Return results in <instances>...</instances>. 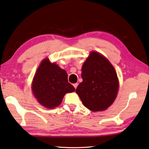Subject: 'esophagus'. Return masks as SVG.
Listing matches in <instances>:
<instances>
[{
    "label": "esophagus",
    "instance_id": "34e87169",
    "mask_svg": "<svg viewBox=\"0 0 149 149\" xmlns=\"http://www.w3.org/2000/svg\"><path fill=\"white\" fill-rule=\"evenodd\" d=\"M77 85H78V84H77V83H74V85H73V86H74V88H77Z\"/></svg>",
    "mask_w": 149,
    "mask_h": 149
}]
</instances>
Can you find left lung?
Listing matches in <instances>:
<instances>
[{
    "label": "left lung",
    "instance_id": "8db88e82",
    "mask_svg": "<svg viewBox=\"0 0 149 149\" xmlns=\"http://www.w3.org/2000/svg\"><path fill=\"white\" fill-rule=\"evenodd\" d=\"M81 70L83 81L75 92L89 110H105L115 101L119 87L114 67L104 56L92 51Z\"/></svg>",
    "mask_w": 149,
    "mask_h": 149
}]
</instances>
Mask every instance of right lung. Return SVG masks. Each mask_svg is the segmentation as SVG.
<instances>
[{"mask_svg": "<svg viewBox=\"0 0 149 149\" xmlns=\"http://www.w3.org/2000/svg\"><path fill=\"white\" fill-rule=\"evenodd\" d=\"M32 90L40 104L53 109L61 104L66 93L74 92L75 88L68 83L65 70L45 58L35 74Z\"/></svg>", "mask_w": 149, "mask_h": 149, "instance_id": "obj_1", "label": "right lung"}]
</instances>
